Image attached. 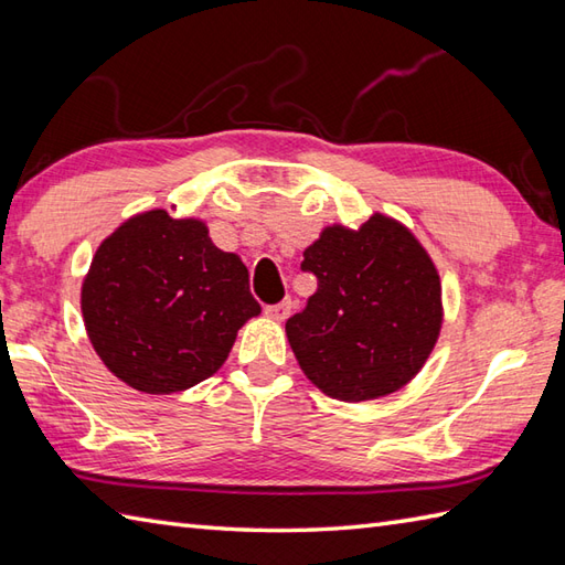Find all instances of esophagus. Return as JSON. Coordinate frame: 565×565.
<instances>
[{
	"mask_svg": "<svg viewBox=\"0 0 565 565\" xmlns=\"http://www.w3.org/2000/svg\"><path fill=\"white\" fill-rule=\"evenodd\" d=\"M264 313H267L271 320L284 322L286 318H289V313H291V301H289V298H286V301H281V303L267 306V308H264Z\"/></svg>",
	"mask_w": 565,
	"mask_h": 565,
	"instance_id": "1",
	"label": "esophagus"
}]
</instances>
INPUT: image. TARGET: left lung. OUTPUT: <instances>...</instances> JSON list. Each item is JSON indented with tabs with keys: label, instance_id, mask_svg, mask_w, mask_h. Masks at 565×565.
I'll return each instance as SVG.
<instances>
[{
	"label": "left lung",
	"instance_id": "1",
	"mask_svg": "<svg viewBox=\"0 0 565 565\" xmlns=\"http://www.w3.org/2000/svg\"><path fill=\"white\" fill-rule=\"evenodd\" d=\"M301 267L318 291L286 338L308 381L344 403L407 386L444 322L439 271L411 227L379 211L359 227L326 225Z\"/></svg>",
	"mask_w": 565,
	"mask_h": 565
}]
</instances>
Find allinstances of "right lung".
<instances>
[{"label": "right lung", "instance_id": "1", "mask_svg": "<svg viewBox=\"0 0 565 565\" xmlns=\"http://www.w3.org/2000/svg\"><path fill=\"white\" fill-rule=\"evenodd\" d=\"M79 306L106 369L152 395L213 376L237 330L262 313L243 259L213 245L206 221L172 218L164 209L130 215L104 237Z\"/></svg>", "mask_w": 565, "mask_h": 565}]
</instances>
